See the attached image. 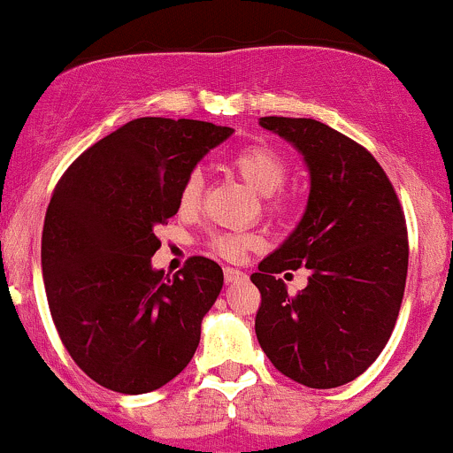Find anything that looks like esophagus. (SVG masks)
<instances>
[{"label": "esophagus", "mask_w": 453, "mask_h": 453, "mask_svg": "<svg viewBox=\"0 0 453 453\" xmlns=\"http://www.w3.org/2000/svg\"><path fill=\"white\" fill-rule=\"evenodd\" d=\"M225 280L231 282V284L246 280V273L240 272V269H235V267H225Z\"/></svg>", "instance_id": "34e87169"}]
</instances>
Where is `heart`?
I'll return each mask as SVG.
<instances>
[{"mask_svg": "<svg viewBox=\"0 0 453 453\" xmlns=\"http://www.w3.org/2000/svg\"><path fill=\"white\" fill-rule=\"evenodd\" d=\"M228 166L252 188L254 192L263 196H272V203H276V192L287 184L288 180V162L280 151H276L269 145H248L237 150L235 154L228 160ZM203 192V177L201 173H192L188 175L180 192V207L184 211L195 210L201 201ZM254 243V237L250 233L243 231H222L213 233L210 246L220 257L240 258L246 248Z\"/></svg>", "mask_w": 453, "mask_h": 453, "instance_id": "heart-1", "label": "heart"}]
</instances>
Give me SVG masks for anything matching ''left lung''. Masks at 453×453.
Returning a JSON list of instances; mask_svg holds the SVG:
<instances>
[{"label": "left lung", "mask_w": 453, "mask_h": 453, "mask_svg": "<svg viewBox=\"0 0 453 453\" xmlns=\"http://www.w3.org/2000/svg\"><path fill=\"white\" fill-rule=\"evenodd\" d=\"M258 124L297 147L310 173L308 205L250 280L261 291L257 338L284 377L312 389L340 388L379 357L403 303L409 240L389 177L365 147L306 117ZM311 269L288 296L276 273Z\"/></svg>", "instance_id": "8db88e82"}]
</instances>
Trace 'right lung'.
Listing matches in <instances>:
<instances>
[{
  "label": "right lung",
  "instance_id": "add662e5",
  "mask_svg": "<svg viewBox=\"0 0 453 453\" xmlns=\"http://www.w3.org/2000/svg\"><path fill=\"white\" fill-rule=\"evenodd\" d=\"M233 128L139 117L76 158L55 186L42 228V276L65 350L96 383L147 394L195 355L201 321L220 295L222 267L190 257L173 273L151 267L154 228Z\"/></svg>",
  "mask_w": 453,
  "mask_h": 453
}]
</instances>
